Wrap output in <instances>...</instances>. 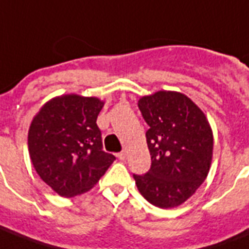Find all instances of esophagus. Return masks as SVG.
<instances>
[{
  "instance_id": "1",
  "label": "esophagus",
  "mask_w": 249,
  "mask_h": 249,
  "mask_svg": "<svg viewBox=\"0 0 249 249\" xmlns=\"http://www.w3.org/2000/svg\"><path fill=\"white\" fill-rule=\"evenodd\" d=\"M117 157H119V160H121V161H124L125 158H126V152L123 150V152L117 153Z\"/></svg>"
}]
</instances>
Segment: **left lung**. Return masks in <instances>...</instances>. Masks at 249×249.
<instances>
[{
	"instance_id": "left-lung-1",
	"label": "left lung",
	"mask_w": 249,
	"mask_h": 249,
	"mask_svg": "<svg viewBox=\"0 0 249 249\" xmlns=\"http://www.w3.org/2000/svg\"><path fill=\"white\" fill-rule=\"evenodd\" d=\"M139 108L149 125L152 166L146 174H133L134 181L148 202L173 209L189 199L209 174L213 130L202 109L181 92L142 96Z\"/></svg>"
}]
</instances>
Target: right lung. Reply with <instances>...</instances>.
Instances as JSON below:
<instances>
[{
	"mask_svg": "<svg viewBox=\"0 0 249 249\" xmlns=\"http://www.w3.org/2000/svg\"><path fill=\"white\" fill-rule=\"evenodd\" d=\"M104 101L75 93L47 101L29 129V153L40 179L64 198L87 193L116 157L103 150L96 124Z\"/></svg>",
	"mask_w": 249,
	"mask_h": 249,
	"instance_id": "add662e5",
	"label": "right lung"
}]
</instances>
